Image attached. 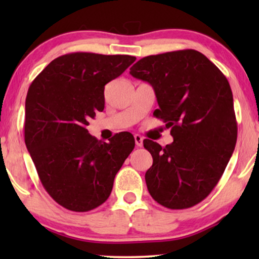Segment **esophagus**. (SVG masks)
<instances>
[{"instance_id": "34e87169", "label": "esophagus", "mask_w": 259, "mask_h": 259, "mask_svg": "<svg viewBox=\"0 0 259 259\" xmlns=\"http://www.w3.org/2000/svg\"><path fill=\"white\" fill-rule=\"evenodd\" d=\"M134 140H136V145L138 147H141L143 146V140L144 138L139 136V134H134Z\"/></svg>"}]
</instances>
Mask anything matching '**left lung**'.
Instances as JSON below:
<instances>
[{
	"label": "left lung",
	"instance_id": "left-lung-1",
	"mask_svg": "<svg viewBox=\"0 0 259 259\" xmlns=\"http://www.w3.org/2000/svg\"><path fill=\"white\" fill-rule=\"evenodd\" d=\"M154 88V116L171 127L173 143L144 140L153 158L145 180L152 198L171 210L192 207L217 185L237 141L233 97L228 79L194 49L140 59L130 68Z\"/></svg>",
	"mask_w": 259,
	"mask_h": 259
}]
</instances>
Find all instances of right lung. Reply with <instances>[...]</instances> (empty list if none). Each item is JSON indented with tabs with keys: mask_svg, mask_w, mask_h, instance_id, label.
Listing matches in <instances>:
<instances>
[{
	"mask_svg": "<svg viewBox=\"0 0 259 259\" xmlns=\"http://www.w3.org/2000/svg\"><path fill=\"white\" fill-rule=\"evenodd\" d=\"M134 61L131 55L70 53L53 60L28 90L24 143L45 190L67 210L87 212L104 204L133 151L131 133L102 143L86 126L104 111L105 84Z\"/></svg>",
	"mask_w": 259,
	"mask_h": 259,
	"instance_id": "add662e5",
	"label": "right lung"
}]
</instances>
